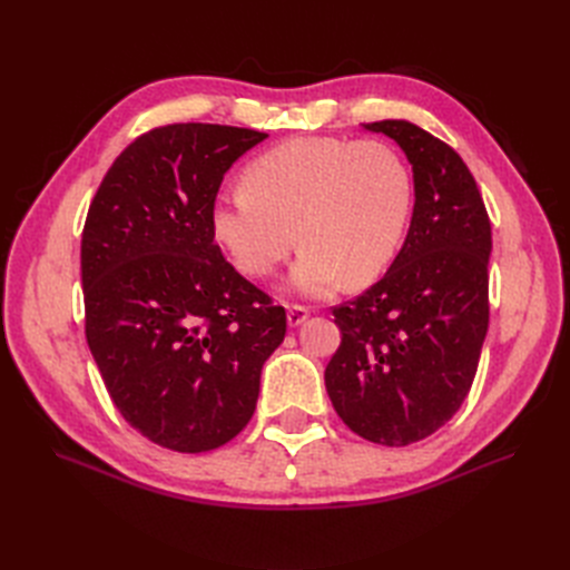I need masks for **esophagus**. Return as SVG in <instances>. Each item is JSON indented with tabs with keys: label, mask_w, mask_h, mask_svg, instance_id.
<instances>
[{
	"label": "esophagus",
	"mask_w": 570,
	"mask_h": 570,
	"mask_svg": "<svg viewBox=\"0 0 570 570\" xmlns=\"http://www.w3.org/2000/svg\"><path fill=\"white\" fill-rule=\"evenodd\" d=\"M308 318V308L302 304H287V323L295 327Z\"/></svg>",
	"instance_id": "1"
}]
</instances>
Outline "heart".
<instances>
[{
    "instance_id": "heart-1",
    "label": "heart",
    "mask_w": 570,
    "mask_h": 570,
    "mask_svg": "<svg viewBox=\"0 0 570 570\" xmlns=\"http://www.w3.org/2000/svg\"><path fill=\"white\" fill-rule=\"evenodd\" d=\"M413 206L402 154L381 140L302 135L271 147L223 189L212 230L235 266L266 278L299 239L289 283L321 297L373 283L400 252Z\"/></svg>"
}]
</instances>
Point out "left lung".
<instances>
[{"label": "left lung", "mask_w": 570, "mask_h": 570, "mask_svg": "<svg viewBox=\"0 0 570 570\" xmlns=\"http://www.w3.org/2000/svg\"><path fill=\"white\" fill-rule=\"evenodd\" d=\"M364 128L404 149L416 202L387 273L333 308L342 342L325 390L356 435L404 446L440 430L473 385L490 323L492 228L475 178L450 145L409 120Z\"/></svg>", "instance_id": "left-lung-1"}]
</instances>
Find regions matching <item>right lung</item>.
I'll return each instance as SVG.
<instances>
[{"label":"right lung","mask_w":570,"mask_h":570,"mask_svg":"<svg viewBox=\"0 0 570 570\" xmlns=\"http://www.w3.org/2000/svg\"><path fill=\"white\" fill-rule=\"evenodd\" d=\"M266 137L154 128L118 154L85 218V337L120 416L166 450L230 442L287 331L285 308L223 258L212 230L223 176Z\"/></svg>","instance_id":"right-lung-1"}]
</instances>
